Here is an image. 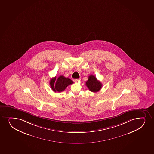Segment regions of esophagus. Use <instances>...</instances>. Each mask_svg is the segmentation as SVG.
<instances>
[{"mask_svg": "<svg viewBox=\"0 0 154 154\" xmlns=\"http://www.w3.org/2000/svg\"><path fill=\"white\" fill-rule=\"evenodd\" d=\"M80 80V79H73V81L75 82H77L79 81Z\"/></svg>", "mask_w": 154, "mask_h": 154, "instance_id": "esophagus-1", "label": "esophagus"}]
</instances>
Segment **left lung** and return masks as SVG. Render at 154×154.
I'll use <instances>...</instances> for the list:
<instances>
[{"instance_id": "1", "label": "left lung", "mask_w": 154, "mask_h": 154, "mask_svg": "<svg viewBox=\"0 0 154 154\" xmlns=\"http://www.w3.org/2000/svg\"><path fill=\"white\" fill-rule=\"evenodd\" d=\"M86 85L91 92H96L99 91L102 88V83L97 79L94 75L89 76L88 79L86 82Z\"/></svg>"}]
</instances>
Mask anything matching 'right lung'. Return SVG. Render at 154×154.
I'll list each match as a JSON object with an SVG mask.
<instances>
[{"mask_svg": "<svg viewBox=\"0 0 154 154\" xmlns=\"http://www.w3.org/2000/svg\"><path fill=\"white\" fill-rule=\"evenodd\" d=\"M73 83V82L69 78H65L63 75L59 76L57 79L55 76V78H52L50 81V85L54 92L63 91L68 86Z\"/></svg>", "mask_w": 154, "mask_h": 154, "instance_id": "right-lung-1", "label": "right lung"}]
</instances>
